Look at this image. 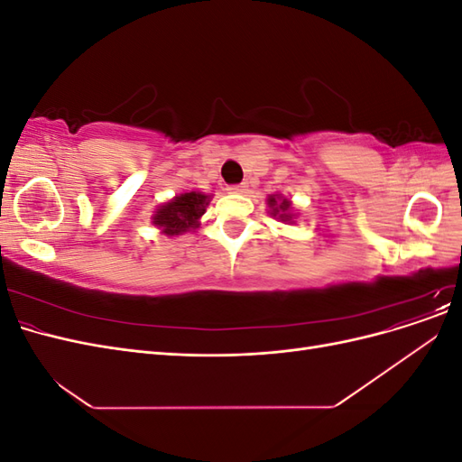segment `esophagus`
<instances>
[{
    "label": "esophagus",
    "mask_w": 462,
    "mask_h": 462,
    "mask_svg": "<svg viewBox=\"0 0 462 462\" xmlns=\"http://www.w3.org/2000/svg\"><path fill=\"white\" fill-rule=\"evenodd\" d=\"M246 189H248L246 183H239V185H231L227 190H229V192H235V194H239V192H245Z\"/></svg>",
    "instance_id": "1"
}]
</instances>
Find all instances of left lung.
<instances>
[{
    "label": "left lung",
    "instance_id": "8db88e82",
    "mask_svg": "<svg viewBox=\"0 0 462 462\" xmlns=\"http://www.w3.org/2000/svg\"><path fill=\"white\" fill-rule=\"evenodd\" d=\"M268 204H270V214L275 217L279 216V219L282 221H291V214H289V208H291V202L287 199H275V197H270L268 199Z\"/></svg>",
    "mask_w": 462,
    "mask_h": 462
}]
</instances>
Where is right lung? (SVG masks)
<instances>
[{
	"instance_id": "right-lung-1",
	"label": "right lung",
	"mask_w": 462,
	"mask_h": 462,
	"mask_svg": "<svg viewBox=\"0 0 462 462\" xmlns=\"http://www.w3.org/2000/svg\"><path fill=\"white\" fill-rule=\"evenodd\" d=\"M208 197L202 192H185L175 197L171 202L163 204L153 214V226L162 227L165 235H183L190 229H197L200 216L206 212Z\"/></svg>"
}]
</instances>
